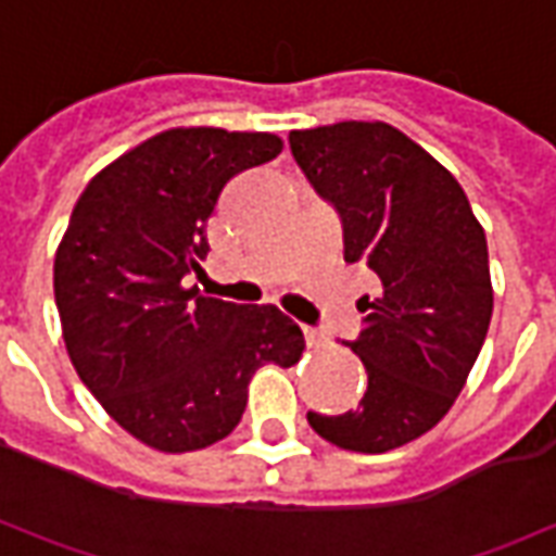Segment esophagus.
<instances>
[{"label": "esophagus", "instance_id": "34e87169", "mask_svg": "<svg viewBox=\"0 0 556 556\" xmlns=\"http://www.w3.org/2000/svg\"><path fill=\"white\" fill-rule=\"evenodd\" d=\"M303 337H306V345H309V349H315V351L327 349V339L321 337L315 327H303Z\"/></svg>", "mask_w": 556, "mask_h": 556}]
</instances>
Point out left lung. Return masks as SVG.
I'll list each match as a JSON object with an SVG mask.
<instances>
[{
	"label": "left lung",
	"mask_w": 556,
	"mask_h": 556,
	"mask_svg": "<svg viewBox=\"0 0 556 556\" xmlns=\"http://www.w3.org/2000/svg\"><path fill=\"white\" fill-rule=\"evenodd\" d=\"M289 146L342 217L345 262L381 279L349 342L369 375L361 405L306 419L351 453L396 450L453 408L485 342L494 306L485 231L462 184L384 122L291 130Z\"/></svg>",
	"instance_id": "obj_1"
}]
</instances>
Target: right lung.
<instances>
[{
  "label": "right lung",
  "mask_w": 556,
  "mask_h": 556,
  "mask_svg": "<svg viewBox=\"0 0 556 556\" xmlns=\"http://www.w3.org/2000/svg\"><path fill=\"white\" fill-rule=\"evenodd\" d=\"M282 151L274 134L172 127L83 190L53 265L67 357L103 410L160 453H193L241 422L258 366H294L301 327L184 286L202 270L223 187Z\"/></svg>",
  "instance_id": "obj_1"
}]
</instances>
